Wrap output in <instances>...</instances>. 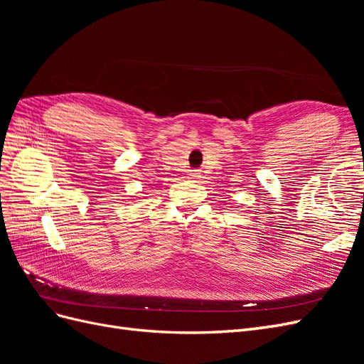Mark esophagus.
I'll return each mask as SVG.
<instances>
[{"mask_svg":"<svg viewBox=\"0 0 364 364\" xmlns=\"http://www.w3.org/2000/svg\"><path fill=\"white\" fill-rule=\"evenodd\" d=\"M188 178L193 179V181H199V179L202 178V176H200V171H199V170H191L190 174H188Z\"/></svg>","mask_w":364,"mask_h":364,"instance_id":"34e87169","label":"esophagus"}]
</instances>
